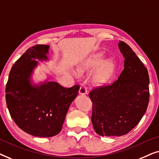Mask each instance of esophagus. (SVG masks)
Segmentation results:
<instances>
[{
  "label": "esophagus",
  "mask_w": 159,
  "mask_h": 159,
  "mask_svg": "<svg viewBox=\"0 0 159 159\" xmlns=\"http://www.w3.org/2000/svg\"><path fill=\"white\" fill-rule=\"evenodd\" d=\"M87 92H88V90H87L86 86L84 84H82L80 88V93L82 95H85L87 94Z\"/></svg>",
  "instance_id": "esophagus-1"
}]
</instances>
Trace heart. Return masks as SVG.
<instances>
[{
    "label": "heart",
    "instance_id": "1",
    "mask_svg": "<svg viewBox=\"0 0 159 159\" xmlns=\"http://www.w3.org/2000/svg\"><path fill=\"white\" fill-rule=\"evenodd\" d=\"M104 55L103 53H95L90 56L85 63L80 67V71H82L92 69L103 61ZM114 70V63L112 60H107L102 63L93 77V82L96 84L106 83L113 75Z\"/></svg>",
    "mask_w": 159,
    "mask_h": 159
}]
</instances>
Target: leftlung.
I'll return each mask as SVG.
<instances>
[{
    "instance_id": "1",
    "label": "left lung",
    "mask_w": 159,
    "mask_h": 159,
    "mask_svg": "<svg viewBox=\"0 0 159 159\" xmlns=\"http://www.w3.org/2000/svg\"><path fill=\"white\" fill-rule=\"evenodd\" d=\"M119 48L125 68L112 84L93 88L91 121L101 136H121L131 131L142 119L149 102L148 70L132 49L123 41Z\"/></svg>"
}]
</instances>
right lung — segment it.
Segmentation results:
<instances>
[{
  "label": "right lung",
  "mask_w": 159,
  "mask_h": 159,
  "mask_svg": "<svg viewBox=\"0 0 159 159\" xmlns=\"http://www.w3.org/2000/svg\"><path fill=\"white\" fill-rule=\"evenodd\" d=\"M49 46L28 48L13 65L6 86L10 115L18 127L36 137H53L61 130L69 107L78 94L79 84L64 88L55 82L32 86L30 75L37 61L46 60Z\"/></svg>",
  "instance_id": "right-lung-1"
}]
</instances>
